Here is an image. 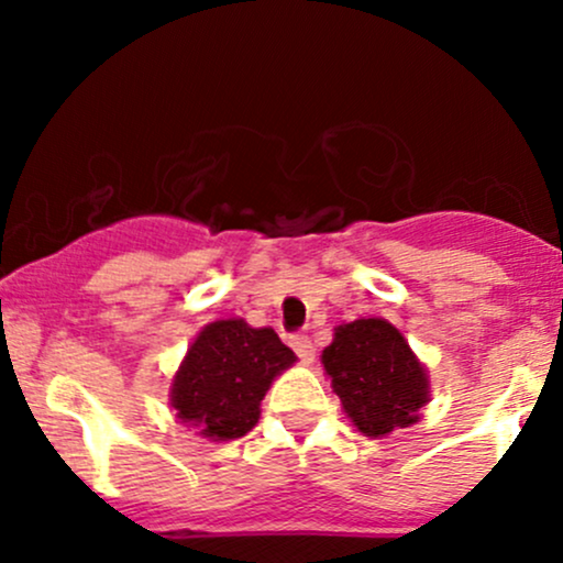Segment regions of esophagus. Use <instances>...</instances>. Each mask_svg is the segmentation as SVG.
Listing matches in <instances>:
<instances>
[{
  "label": "esophagus",
  "instance_id": "1",
  "mask_svg": "<svg viewBox=\"0 0 563 563\" xmlns=\"http://www.w3.org/2000/svg\"><path fill=\"white\" fill-rule=\"evenodd\" d=\"M290 346H294V352L299 354V360L303 365H309L314 360V346H312V339L303 333H296L290 335Z\"/></svg>",
  "mask_w": 563,
  "mask_h": 563
}]
</instances>
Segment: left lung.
<instances>
[{
	"instance_id": "obj_1",
	"label": "left lung",
	"mask_w": 563,
	"mask_h": 563,
	"mask_svg": "<svg viewBox=\"0 0 563 563\" xmlns=\"http://www.w3.org/2000/svg\"><path fill=\"white\" fill-rule=\"evenodd\" d=\"M346 416L367 437L391 434L418 421L429 402L423 365L391 322L367 318L335 328L331 346L322 349Z\"/></svg>"
}]
</instances>
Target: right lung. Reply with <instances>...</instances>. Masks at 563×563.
<instances>
[{"mask_svg": "<svg viewBox=\"0 0 563 563\" xmlns=\"http://www.w3.org/2000/svg\"><path fill=\"white\" fill-rule=\"evenodd\" d=\"M296 354L273 328H251L243 320L206 325L187 349L174 376L172 407L183 423L198 426L209 439H238L260 421V402Z\"/></svg>", "mask_w": 563, "mask_h": 563, "instance_id": "obj_1", "label": "right lung"}]
</instances>
